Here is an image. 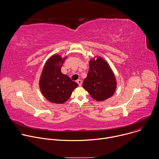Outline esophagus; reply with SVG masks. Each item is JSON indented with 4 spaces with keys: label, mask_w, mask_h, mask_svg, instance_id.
Instances as JSON below:
<instances>
[{
    "label": "esophagus",
    "mask_w": 159,
    "mask_h": 159,
    "mask_svg": "<svg viewBox=\"0 0 159 159\" xmlns=\"http://www.w3.org/2000/svg\"><path fill=\"white\" fill-rule=\"evenodd\" d=\"M77 84H79V86H81V85H82V80H80V79H78V80H77Z\"/></svg>",
    "instance_id": "esophagus-1"
}]
</instances>
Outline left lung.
I'll return each mask as SVG.
<instances>
[{
    "label": "left lung",
    "mask_w": 159,
    "mask_h": 159,
    "mask_svg": "<svg viewBox=\"0 0 159 159\" xmlns=\"http://www.w3.org/2000/svg\"><path fill=\"white\" fill-rule=\"evenodd\" d=\"M83 87L98 101H104L114 94L116 87L115 77L103 59L98 57L96 61H89V70Z\"/></svg>",
    "instance_id": "1"
}]
</instances>
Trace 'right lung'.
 Segmentation results:
<instances>
[{
  "instance_id": "add662e5",
  "label": "right lung",
  "mask_w": 159,
  "mask_h": 159,
  "mask_svg": "<svg viewBox=\"0 0 159 159\" xmlns=\"http://www.w3.org/2000/svg\"><path fill=\"white\" fill-rule=\"evenodd\" d=\"M65 60L59 55H53L47 61L41 75V91L45 98L53 103H64L78 86L69 76L61 73V68Z\"/></svg>"
}]
</instances>
